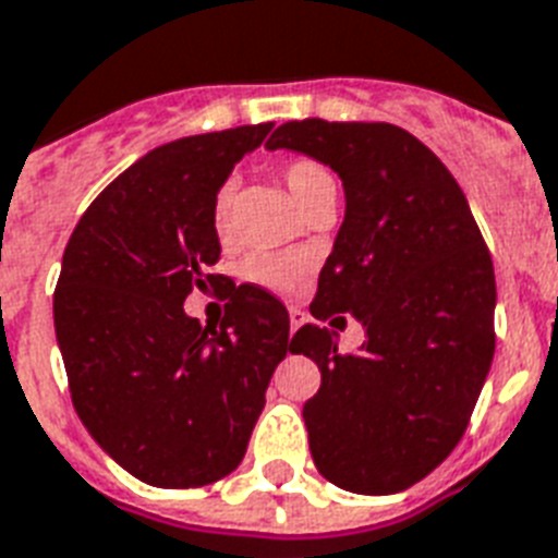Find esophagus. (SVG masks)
Segmentation results:
<instances>
[{"label":"esophagus","mask_w":558,"mask_h":558,"mask_svg":"<svg viewBox=\"0 0 558 558\" xmlns=\"http://www.w3.org/2000/svg\"><path fill=\"white\" fill-rule=\"evenodd\" d=\"M305 323H307L305 311H302V307H291V333L296 331V328H302Z\"/></svg>","instance_id":"34e87169"}]
</instances>
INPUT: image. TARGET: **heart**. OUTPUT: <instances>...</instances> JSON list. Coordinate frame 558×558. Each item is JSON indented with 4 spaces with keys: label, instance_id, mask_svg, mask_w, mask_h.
<instances>
[{
    "label": "heart",
    "instance_id": "heart-1",
    "mask_svg": "<svg viewBox=\"0 0 558 558\" xmlns=\"http://www.w3.org/2000/svg\"><path fill=\"white\" fill-rule=\"evenodd\" d=\"M282 181L291 190L302 209L314 207L323 195L337 193L331 169L314 158H293L282 167ZM213 233L221 244H230L235 239V218H233V184L218 186L213 209H209ZM307 274L305 253H251L242 262V276L247 282L267 288L276 293H293L302 284Z\"/></svg>",
    "mask_w": 558,
    "mask_h": 558
}]
</instances>
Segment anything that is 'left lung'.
Here are the masks:
<instances>
[{
    "mask_svg": "<svg viewBox=\"0 0 558 558\" xmlns=\"http://www.w3.org/2000/svg\"><path fill=\"white\" fill-rule=\"evenodd\" d=\"M265 146L323 160L345 186L311 314H354L363 349L340 354L314 323L291 340L323 372L302 409L316 470L351 493H400L458 447L487 380L496 274L484 235L456 178L405 129L291 120Z\"/></svg>",
    "mask_w": 558,
    "mask_h": 558,
    "instance_id": "obj_1",
    "label": "left lung"
}]
</instances>
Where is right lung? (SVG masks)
<instances>
[{
  "label": "right lung",
  "instance_id": "1",
  "mask_svg": "<svg viewBox=\"0 0 558 558\" xmlns=\"http://www.w3.org/2000/svg\"><path fill=\"white\" fill-rule=\"evenodd\" d=\"M274 123L163 144L120 172L74 227L53 291L71 403L92 438L153 487H204L242 463L291 319L258 284L227 288L218 328L186 316L218 291L209 209Z\"/></svg>",
  "mask_w": 558,
  "mask_h": 558
}]
</instances>
